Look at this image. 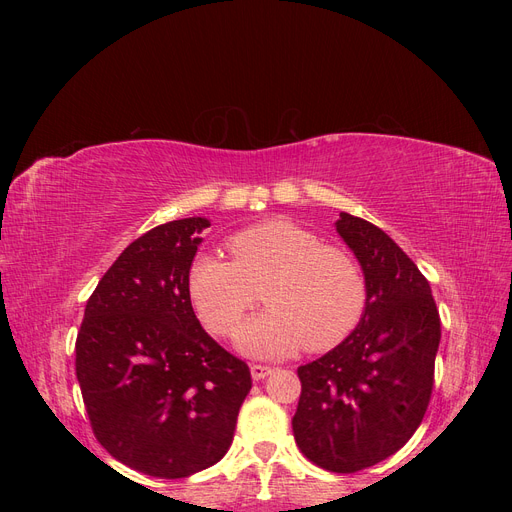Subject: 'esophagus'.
I'll return each instance as SVG.
<instances>
[{"instance_id":"1","label":"esophagus","mask_w":512,"mask_h":512,"mask_svg":"<svg viewBox=\"0 0 512 512\" xmlns=\"http://www.w3.org/2000/svg\"><path fill=\"white\" fill-rule=\"evenodd\" d=\"M250 371H252V378H254V380H265L273 369L267 367V365H252Z\"/></svg>"}]
</instances>
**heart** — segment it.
Masks as SVG:
<instances>
[{
	"label": "heart",
	"mask_w": 512,
	"mask_h": 512,
	"mask_svg": "<svg viewBox=\"0 0 512 512\" xmlns=\"http://www.w3.org/2000/svg\"><path fill=\"white\" fill-rule=\"evenodd\" d=\"M228 250L232 262L203 254L188 273L190 301L209 331L235 337L262 286L271 307L247 322L239 339L254 356L331 350L359 327L365 277L348 252L314 232L269 220L237 232Z\"/></svg>",
	"instance_id": "1"
}]
</instances>
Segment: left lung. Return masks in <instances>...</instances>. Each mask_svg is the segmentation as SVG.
Segmentation results:
<instances>
[{"instance_id":"left-lung-1","label":"left lung","mask_w":512,"mask_h":512,"mask_svg":"<svg viewBox=\"0 0 512 512\" xmlns=\"http://www.w3.org/2000/svg\"><path fill=\"white\" fill-rule=\"evenodd\" d=\"M335 228L363 269L367 303L342 344L297 369L292 431L309 461L352 474L397 453L421 425L440 314L425 275L384 230L350 213Z\"/></svg>"}]
</instances>
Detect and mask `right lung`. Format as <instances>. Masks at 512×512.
<instances>
[{"instance_id": "1", "label": "right lung", "mask_w": 512, "mask_h": 512, "mask_svg": "<svg viewBox=\"0 0 512 512\" xmlns=\"http://www.w3.org/2000/svg\"><path fill=\"white\" fill-rule=\"evenodd\" d=\"M207 218L151 228L91 294L76 337V378L98 442L123 466L185 478L232 442L250 367L192 309L188 273Z\"/></svg>"}]
</instances>
